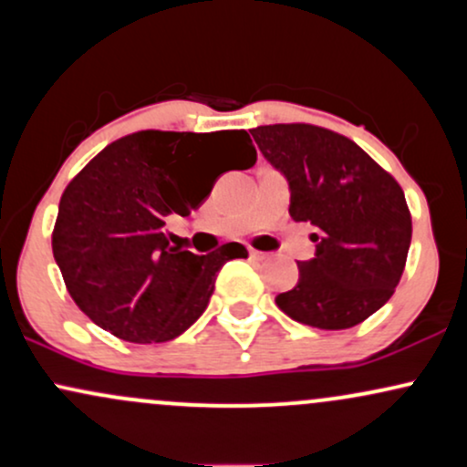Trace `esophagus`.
<instances>
[{"mask_svg": "<svg viewBox=\"0 0 467 467\" xmlns=\"http://www.w3.org/2000/svg\"><path fill=\"white\" fill-rule=\"evenodd\" d=\"M248 252H250V259H265V252H259L254 248H250Z\"/></svg>", "mask_w": 467, "mask_h": 467, "instance_id": "1", "label": "esophagus"}]
</instances>
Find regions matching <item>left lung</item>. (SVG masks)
<instances>
[{
	"label": "left lung",
	"instance_id": "obj_1",
	"mask_svg": "<svg viewBox=\"0 0 467 467\" xmlns=\"http://www.w3.org/2000/svg\"><path fill=\"white\" fill-rule=\"evenodd\" d=\"M250 133L289 182V215L316 228V256L298 264V283L276 305L316 329L360 325L404 272L412 237L404 191L356 142L325 127L289 122Z\"/></svg>",
	"mask_w": 467,
	"mask_h": 467
}]
</instances>
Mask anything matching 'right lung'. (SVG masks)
I'll list each match as a JSON object with an SVG mask.
<instances>
[{"label": "right lung", "mask_w": 467, "mask_h": 467, "mask_svg": "<svg viewBox=\"0 0 467 467\" xmlns=\"http://www.w3.org/2000/svg\"><path fill=\"white\" fill-rule=\"evenodd\" d=\"M223 155L250 169L248 131H136L69 182L52 252L69 296L100 329L138 345L173 340L208 307L223 264L248 256L234 241L200 256L166 239V217L191 215L228 171H215Z\"/></svg>", "instance_id": "add662e5"}]
</instances>
